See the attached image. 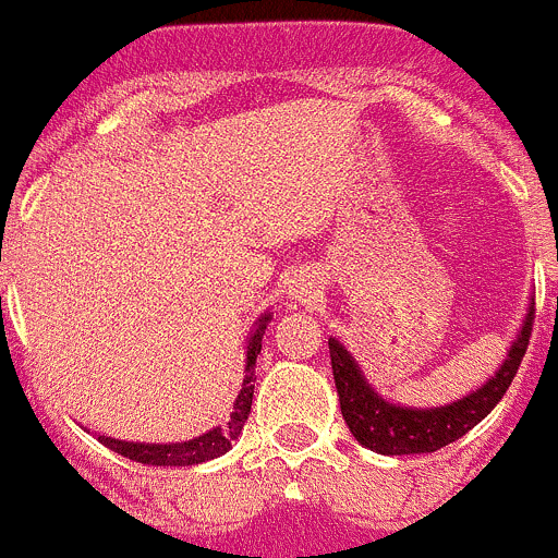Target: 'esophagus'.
Returning a JSON list of instances; mask_svg holds the SVG:
<instances>
[{"instance_id": "esophagus-1", "label": "esophagus", "mask_w": 558, "mask_h": 558, "mask_svg": "<svg viewBox=\"0 0 558 558\" xmlns=\"http://www.w3.org/2000/svg\"><path fill=\"white\" fill-rule=\"evenodd\" d=\"M290 299L295 301L312 299V288L304 282V279H293V284H290Z\"/></svg>"}]
</instances>
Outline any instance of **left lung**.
Instances as JSON below:
<instances>
[{
  "mask_svg": "<svg viewBox=\"0 0 558 558\" xmlns=\"http://www.w3.org/2000/svg\"><path fill=\"white\" fill-rule=\"evenodd\" d=\"M532 323L534 304L529 306L526 320H523L514 342L509 344L507 359L493 373V378H487L471 395L441 408H405L384 400L364 378L362 367L344 350V344L339 339H328L339 408H342V416L353 438L378 454H424L463 438L507 395L509 384L526 355Z\"/></svg>",
  "mask_w": 558,
  "mask_h": 558,
  "instance_id": "left-lung-1",
  "label": "left lung"
}]
</instances>
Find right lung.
Instances as JSON below:
<instances>
[{"label": "right lung", "mask_w": 558, "mask_h": 558, "mask_svg": "<svg viewBox=\"0 0 558 558\" xmlns=\"http://www.w3.org/2000/svg\"><path fill=\"white\" fill-rule=\"evenodd\" d=\"M270 315H263L254 323L252 333L246 339V375H243L241 391H238L235 402H232V413L227 416L225 424L208 429L199 438H191V441L180 444H134V441H117L109 435H98V441L104 447H109L111 452L123 454V458L134 460V463L145 465H196L205 463V460H214L219 454H225L232 447L238 435L243 433V424H246L248 411H252V397H254V367H257V355L263 348V333L268 326Z\"/></svg>", "instance_id": "right-lung-1"}]
</instances>
